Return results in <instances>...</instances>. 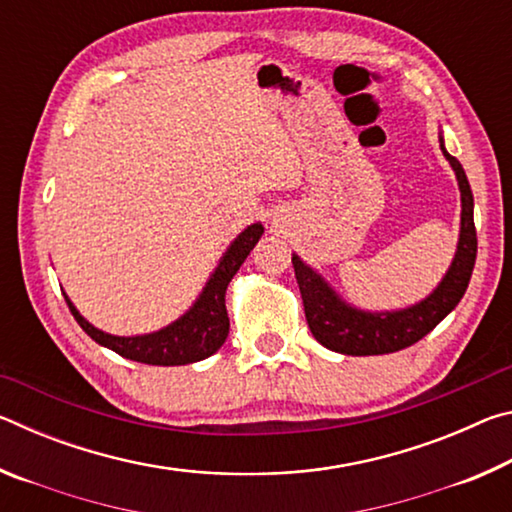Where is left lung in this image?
Returning a JSON list of instances; mask_svg holds the SVG:
<instances>
[{"instance_id": "1", "label": "left lung", "mask_w": 512, "mask_h": 512, "mask_svg": "<svg viewBox=\"0 0 512 512\" xmlns=\"http://www.w3.org/2000/svg\"><path fill=\"white\" fill-rule=\"evenodd\" d=\"M440 151L452 164L458 189H461V232H458L452 264L427 298L411 307L393 311L359 309L345 302L323 275L293 253L291 262L302 293L309 329L314 339L325 345L327 350L352 354V357L404 350L418 343L422 336H427L461 302L476 262L474 196L461 162L447 153L443 135H440Z\"/></svg>"}]
</instances>
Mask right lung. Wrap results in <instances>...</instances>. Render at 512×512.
Here are the masks:
<instances>
[{
  "mask_svg": "<svg viewBox=\"0 0 512 512\" xmlns=\"http://www.w3.org/2000/svg\"><path fill=\"white\" fill-rule=\"evenodd\" d=\"M264 235L262 223H250L248 228L237 235L225 250L219 264L205 282L203 291L198 293L194 305L189 307L183 316L173 320L167 327L158 329L151 334H137V336H115L103 332V329L88 323L74 302L67 298V307L72 311L76 323L83 327V332L97 341L103 348L121 354V357L149 363V366H187V363L203 361L221 348L228 339L230 332V318L228 309H225V289L239 266L246 262L250 250L255 248L259 237Z\"/></svg>",
  "mask_w": 512,
  "mask_h": 512,
  "instance_id": "right-lung-1",
  "label": "right lung"
}]
</instances>
